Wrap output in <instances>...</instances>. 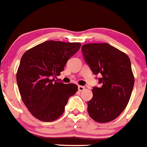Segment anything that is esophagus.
Instances as JSON below:
<instances>
[{
    "instance_id": "obj_1",
    "label": "esophagus",
    "mask_w": 147,
    "mask_h": 147,
    "mask_svg": "<svg viewBox=\"0 0 147 147\" xmlns=\"http://www.w3.org/2000/svg\"><path fill=\"white\" fill-rule=\"evenodd\" d=\"M84 89H85V87L83 86H78V90L79 91H83V90H84Z\"/></svg>"
}]
</instances>
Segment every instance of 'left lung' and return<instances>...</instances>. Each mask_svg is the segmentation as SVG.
Wrapping results in <instances>:
<instances>
[{
    "label": "left lung",
    "mask_w": 147,
    "mask_h": 147,
    "mask_svg": "<svg viewBox=\"0 0 147 147\" xmlns=\"http://www.w3.org/2000/svg\"><path fill=\"white\" fill-rule=\"evenodd\" d=\"M86 63L98 75L100 87L92 88L88 113L98 123L113 121L129 103L135 83L129 58L107 43H87L81 47Z\"/></svg>",
    "instance_id": "obj_1"
}]
</instances>
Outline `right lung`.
Wrapping results in <instances>:
<instances>
[{"label":"right lung","instance_id":"right-lung-1","mask_svg":"<svg viewBox=\"0 0 147 147\" xmlns=\"http://www.w3.org/2000/svg\"><path fill=\"white\" fill-rule=\"evenodd\" d=\"M81 43L48 40L26 51L20 59L16 78L20 96L35 118L55 121L64 112L76 84L55 81L66 62L79 50Z\"/></svg>","mask_w":147,"mask_h":147}]
</instances>
